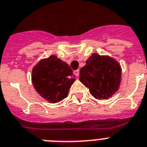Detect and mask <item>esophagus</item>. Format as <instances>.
<instances>
[{"label":"esophagus","instance_id":"1","mask_svg":"<svg viewBox=\"0 0 147 147\" xmlns=\"http://www.w3.org/2000/svg\"><path fill=\"white\" fill-rule=\"evenodd\" d=\"M74 74H75V76H77V77H78V76H79V69L75 70V71H74Z\"/></svg>","mask_w":147,"mask_h":147}]
</instances>
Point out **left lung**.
<instances>
[{"label":"left lung","mask_w":147,"mask_h":147,"mask_svg":"<svg viewBox=\"0 0 147 147\" xmlns=\"http://www.w3.org/2000/svg\"><path fill=\"white\" fill-rule=\"evenodd\" d=\"M121 68L117 61L109 56L94 53L80 70L79 80L97 99H108L118 91Z\"/></svg>","instance_id":"1"}]
</instances>
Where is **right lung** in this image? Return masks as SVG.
Listing matches in <instances>:
<instances>
[{"mask_svg":"<svg viewBox=\"0 0 147 147\" xmlns=\"http://www.w3.org/2000/svg\"><path fill=\"white\" fill-rule=\"evenodd\" d=\"M75 77L67 63L57 56L51 55L40 61L33 68L32 82L40 96L55 104L68 96Z\"/></svg>","mask_w":147,"mask_h":147,"instance_id":"1","label":"right lung"}]
</instances>
